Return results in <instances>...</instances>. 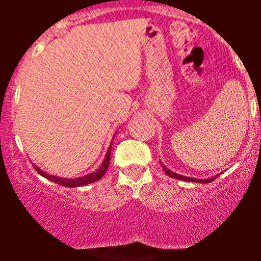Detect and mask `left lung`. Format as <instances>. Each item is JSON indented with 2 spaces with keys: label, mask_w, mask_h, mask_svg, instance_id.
<instances>
[{
  "label": "left lung",
  "mask_w": 261,
  "mask_h": 261,
  "mask_svg": "<svg viewBox=\"0 0 261 261\" xmlns=\"http://www.w3.org/2000/svg\"><path fill=\"white\" fill-rule=\"evenodd\" d=\"M163 165V169L165 171V173L169 176V177H173V178H178V180H184V181H194V182H202V184H204V182H210L213 181L217 176H214V177H208V178H194V177H187V176H181V174H177V173H174V172L169 171L164 164H161Z\"/></svg>",
  "instance_id": "left-lung-1"
}]
</instances>
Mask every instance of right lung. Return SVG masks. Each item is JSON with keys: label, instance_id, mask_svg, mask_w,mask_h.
Instances as JSON below:
<instances>
[{"label": "right lung", "instance_id": "add662e5", "mask_svg": "<svg viewBox=\"0 0 261 261\" xmlns=\"http://www.w3.org/2000/svg\"><path fill=\"white\" fill-rule=\"evenodd\" d=\"M110 160H111V146L108 147V150H107V154H106V159H104V161H102L101 165L98 167V169H96V171L92 172V173L87 174V176H81V177H77V178L59 177V176H54V174H48L47 172L42 171L40 168L36 167V165H34V167H35V169L39 172V173L42 174L43 177L48 178V180L57 182V184H59V186L69 187V188H74V187L87 186V184H90V182H94V181H97V180H100V178L104 176V173L107 172V169H108Z\"/></svg>", "mask_w": 261, "mask_h": 261}]
</instances>
